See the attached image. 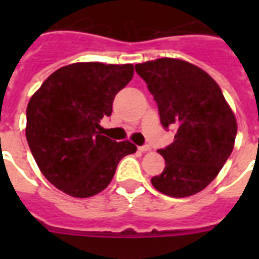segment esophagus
I'll return each mask as SVG.
<instances>
[{"label":"esophagus","instance_id":"obj_1","mask_svg":"<svg viewBox=\"0 0 259 259\" xmlns=\"http://www.w3.org/2000/svg\"><path fill=\"white\" fill-rule=\"evenodd\" d=\"M150 149H152V148H150L149 145H142L138 148V150H140V152H149Z\"/></svg>","mask_w":259,"mask_h":259}]
</instances>
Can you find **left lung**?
Here are the masks:
<instances>
[{"label":"left lung","mask_w":259,"mask_h":259,"mask_svg":"<svg viewBox=\"0 0 259 259\" xmlns=\"http://www.w3.org/2000/svg\"><path fill=\"white\" fill-rule=\"evenodd\" d=\"M157 103L161 125L176 129L175 141L158 150L165 168L152 177L157 191L187 197L218 176L234 149L237 119L221 87L205 71L180 59L136 64Z\"/></svg>","instance_id":"1"}]
</instances>
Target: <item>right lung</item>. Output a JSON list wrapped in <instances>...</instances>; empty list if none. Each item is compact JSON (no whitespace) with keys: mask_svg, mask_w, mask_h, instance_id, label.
I'll return each mask as SVG.
<instances>
[{"mask_svg":"<svg viewBox=\"0 0 259 259\" xmlns=\"http://www.w3.org/2000/svg\"><path fill=\"white\" fill-rule=\"evenodd\" d=\"M133 74V64L74 63L50 75L30 98L26 141L47 180L67 195L103 191L121 158L137 150L103 136L99 125Z\"/></svg>","mask_w":259,"mask_h":259,"instance_id":"obj_1","label":"right lung"}]
</instances>
